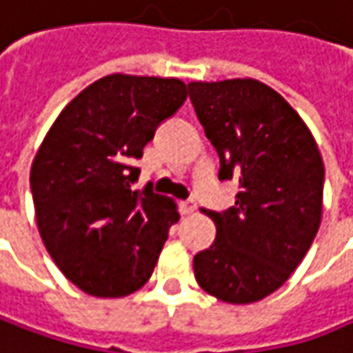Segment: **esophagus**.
Wrapping results in <instances>:
<instances>
[{
  "label": "esophagus",
  "mask_w": 353,
  "mask_h": 353,
  "mask_svg": "<svg viewBox=\"0 0 353 353\" xmlns=\"http://www.w3.org/2000/svg\"><path fill=\"white\" fill-rule=\"evenodd\" d=\"M181 211H183V214H192L194 211H196V203H194L192 199H189V201H183V203H181Z\"/></svg>",
  "instance_id": "34e87169"
}]
</instances>
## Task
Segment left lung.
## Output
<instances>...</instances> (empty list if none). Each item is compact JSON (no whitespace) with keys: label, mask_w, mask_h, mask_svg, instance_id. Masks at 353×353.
<instances>
[{"label":"left lung","mask_w":353,"mask_h":353,"mask_svg":"<svg viewBox=\"0 0 353 353\" xmlns=\"http://www.w3.org/2000/svg\"><path fill=\"white\" fill-rule=\"evenodd\" d=\"M196 116L237 179L235 207L213 213L216 237L194 255V279L225 303H253L279 290L312 247L323 213V161L290 102L253 78L190 82Z\"/></svg>","instance_id":"8db88e82"}]
</instances>
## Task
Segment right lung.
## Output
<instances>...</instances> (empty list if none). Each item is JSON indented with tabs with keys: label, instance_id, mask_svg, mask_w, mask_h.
Wrapping results in <instances>:
<instances>
[{
	"label": "right lung",
	"instance_id": "right-lung-1",
	"mask_svg": "<svg viewBox=\"0 0 353 353\" xmlns=\"http://www.w3.org/2000/svg\"><path fill=\"white\" fill-rule=\"evenodd\" d=\"M179 78L110 74L84 88L43 137L30 170L39 237L65 279L94 297H124L152 275L172 199L132 183V163L187 100Z\"/></svg>",
	"mask_w": 353,
	"mask_h": 353
}]
</instances>
